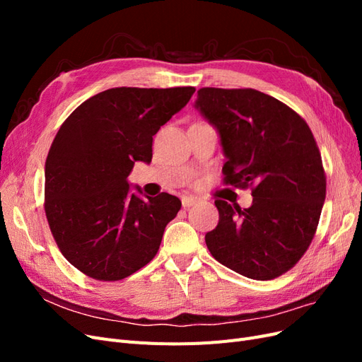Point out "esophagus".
Segmentation results:
<instances>
[{"mask_svg": "<svg viewBox=\"0 0 362 362\" xmlns=\"http://www.w3.org/2000/svg\"><path fill=\"white\" fill-rule=\"evenodd\" d=\"M181 202H182L184 208H189V206H192V205H194L196 202H198V198H193V196H184V198L181 199Z\"/></svg>", "mask_w": 362, "mask_h": 362, "instance_id": "1", "label": "esophagus"}]
</instances>
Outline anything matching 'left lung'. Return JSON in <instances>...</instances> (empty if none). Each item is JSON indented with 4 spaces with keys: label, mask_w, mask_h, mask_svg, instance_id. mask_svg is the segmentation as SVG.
<instances>
[{
    "label": "left lung",
    "mask_w": 362,
    "mask_h": 362,
    "mask_svg": "<svg viewBox=\"0 0 362 362\" xmlns=\"http://www.w3.org/2000/svg\"><path fill=\"white\" fill-rule=\"evenodd\" d=\"M194 107L221 136L223 182L254 196L243 210L214 201L218 223L206 247L240 275L275 279L303 257L319 225L326 175L317 141L298 113L255 89L202 87Z\"/></svg>",
    "instance_id": "left-lung-1"
}]
</instances>
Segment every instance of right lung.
<instances>
[{
	"mask_svg": "<svg viewBox=\"0 0 362 362\" xmlns=\"http://www.w3.org/2000/svg\"><path fill=\"white\" fill-rule=\"evenodd\" d=\"M194 90L115 87L62 124L45 163L43 206L63 257L84 275L120 281L156 257L181 201L169 193L144 201L127 178L136 161L151 163L152 136Z\"/></svg>",
	"mask_w": 362,
	"mask_h": 362,
	"instance_id": "add662e5",
	"label": "right lung"
}]
</instances>
